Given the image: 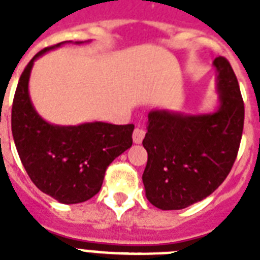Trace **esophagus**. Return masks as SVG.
Here are the masks:
<instances>
[{
	"label": "esophagus",
	"instance_id": "1",
	"mask_svg": "<svg viewBox=\"0 0 260 260\" xmlns=\"http://www.w3.org/2000/svg\"><path fill=\"white\" fill-rule=\"evenodd\" d=\"M146 136V132L142 128H135L134 134H132V138H134V143L136 144H140L143 142V139Z\"/></svg>",
	"mask_w": 260,
	"mask_h": 260
}]
</instances>
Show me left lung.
I'll use <instances>...</instances> for the list:
<instances>
[{"mask_svg":"<svg viewBox=\"0 0 260 260\" xmlns=\"http://www.w3.org/2000/svg\"><path fill=\"white\" fill-rule=\"evenodd\" d=\"M213 66L220 100L214 113H148L143 183L147 200L159 209H183L210 196L228 177L238 156L244 102L230 62L218 56Z\"/></svg>","mask_w":260,"mask_h":260,"instance_id":"8db88e82","label":"left lung"}]
</instances>
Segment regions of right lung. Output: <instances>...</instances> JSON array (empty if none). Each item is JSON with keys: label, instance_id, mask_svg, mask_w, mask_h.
<instances>
[{"label": "right lung", "instance_id": "1", "mask_svg": "<svg viewBox=\"0 0 260 260\" xmlns=\"http://www.w3.org/2000/svg\"><path fill=\"white\" fill-rule=\"evenodd\" d=\"M63 43L38 52L22 71L12 106V134L36 187L62 204H79L100 191L108 166L132 146L135 125L95 121L60 126L39 116L28 91L30 70L39 56Z\"/></svg>", "mask_w": 260, "mask_h": 260}]
</instances>
